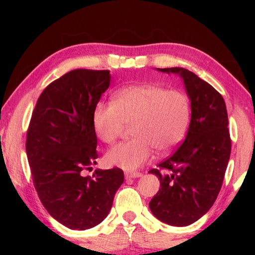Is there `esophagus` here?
<instances>
[{
  "instance_id": "esophagus-1",
  "label": "esophagus",
  "mask_w": 255,
  "mask_h": 255,
  "mask_svg": "<svg viewBox=\"0 0 255 255\" xmlns=\"http://www.w3.org/2000/svg\"><path fill=\"white\" fill-rule=\"evenodd\" d=\"M140 176H141L140 172H131V171L125 172V178L126 179H136V178H140Z\"/></svg>"
}]
</instances>
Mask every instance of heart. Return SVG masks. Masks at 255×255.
Returning <instances> with one entry per match:
<instances>
[{
	"label": "heart",
	"mask_w": 255,
	"mask_h": 255,
	"mask_svg": "<svg viewBox=\"0 0 255 255\" xmlns=\"http://www.w3.org/2000/svg\"><path fill=\"white\" fill-rule=\"evenodd\" d=\"M190 119V101L179 90L153 84L129 85L112 96L111 103H99L92 123L98 137L114 144L125 125H131L132 139L111 148L108 163L136 170L149 161L153 148L166 153L183 139Z\"/></svg>",
	"instance_id": "b5f03b06"
}]
</instances>
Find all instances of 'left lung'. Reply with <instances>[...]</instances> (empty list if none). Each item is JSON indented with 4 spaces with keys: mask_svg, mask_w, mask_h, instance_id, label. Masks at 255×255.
<instances>
[{
    "mask_svg": "<svg viewBox=\"0 0 255 255\" xmlns=\"http://www.w3.org/2000/svg\"><path fill=\"white\" fill-rule=\"evenodd\" d=\"M157 71L182 79L191 119L182 145L149 171L161 184L149 209L161 222L182 227L201 218L221 191L231 156L227 110L221 94L195 73L182 67Z\"/></svg>",
    "mask_w": 255,
    "mask_h": 255,
    "instance_id": "obj_1",
    "label": "left lung"
}]
</instances>
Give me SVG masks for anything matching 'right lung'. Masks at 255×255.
I'll return each instance as SVG.
<instances>
[{"instance_id":"add662e5","label":"right lung","mask_w":255,"mask_h":255,"mask_svg":"<svg viewBox=\"0 0 255 255\" xmlns=\"http://www.w3.org/2000/svg\"><path fill=\"white\" fill-rule=\"evenodd\" d=\"M109 71L74 70L42 91L32 112L25 149L38 197L51 217L71 230L97 226L124 182L122 169L96 170L93 110L110 85Z\"/></svg>"}]
</instances>
